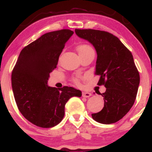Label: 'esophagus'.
Here are the masks:
<instances>
[{
	"instance_id": "34e87169",
	"label": "esophagus",
	"mask_w": 152,
	"mask_h": 152,
	"mask_svg": "<svg viewBox=\"0 0 152 152\" xmlns=\"http://www.w3.org/2000/svg\"><path fill=\"white\" fill-rule=\"evenodd\" d=\"M91 96V94L89 93V92H83L82 93V96L84 97V98H88Z\"/></svg>"
}]
</instances>
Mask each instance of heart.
<instances>
[{
  "instance_id": "b5f03b06",
  "label": "heart",
  "mask_w": 152,
  "mask_h": 152,
  "mask_svg": "<svg viewBox=\"0 0 152 152\" xmlns=\"http://www.w3.org/2000/svg\"><path fill=\"white\" fill-rule=\"evenodd\" d=\"M76 48H77V51L78 54H79L80 57L86 56L87 54L94 53V50L93 49V48H92L90 45L86 44V43H82V44L78 45ZM80 79H81L80 77H74L72 80L75 83L79 84Z\"/></svg>"
}]
</instances>
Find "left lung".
<instances>
[{"label":"left lung","instance_id":"obj_1","mask_svg":"<svg viewBox=\"0 0 152 152\" xmlns=\"http://www.w3.org/2000/svg\"><path fill=\"white\" fill-rule=\"evenodd\" d=\"M78 37L87 40L97 53L95 74L100 76L98 85H104V106L92 114L96 121L104 124L121 119L134 105L140 76L133 56L116 36L94 29H75Z\"/></svg>","mask_w":152,"mask_h":152}]
</instances>
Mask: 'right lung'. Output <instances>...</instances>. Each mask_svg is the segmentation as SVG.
I'll list each match as a JSON object with an SVG mask.
<instances>
[{"instance_id": "1", "label": "right lung", "mask_w": 152, "mask_h": 152, "mask_svg": "<svg viewBox=\"0 0 152 152\" xmlns=\"http://www.w3.org/2000/svg\"><path fill=\"white\" fill-rule=\"evenodd\" d=\"M73 34L62 29L43 34L23 48L12 71V88L18 110L37 126L58 124L69 99L81 96V91L73 87L58 89L47 85L50 73L56 68L59 56Z\"/></svg>"}]
</instances>
